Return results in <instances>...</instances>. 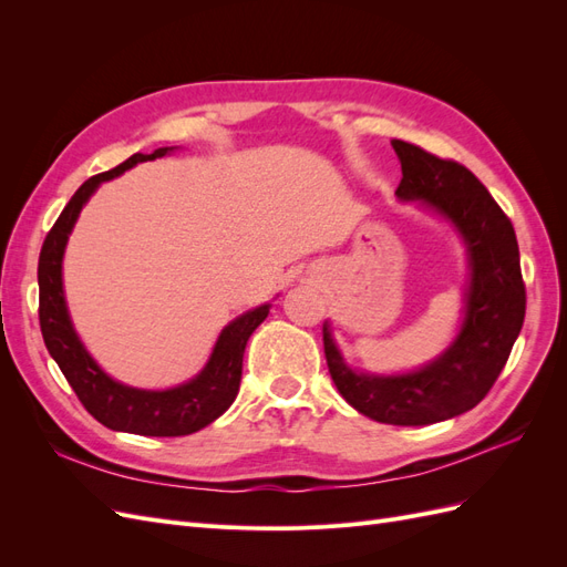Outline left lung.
Returning <instances> with one entry per match:
<instances>
[{
    "instance_id": "obj_1",
    "label": "left lung",
    "mask_w": 567,
    "mask_h": 567,
    "mask_svg": "<svg viewBox=\"0 0 567 567\" xmlns=\"http://www.w3.org/2000/svg\"><path fill=\"white\" fill-rule=\"evenodd\" d=\"M402 165L398 196L421 203L458 234L468 257L458 333L433 362L406 373L350 367L323 321L331 379L350 406L379 423L431 425L473 409L494 385L525 319L520 252L511 219L468 167L392 140Z\"/></svg>"
}]
</instances>
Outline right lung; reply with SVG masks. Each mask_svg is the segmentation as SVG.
<instances>
[{
    "instance_id": "1",
    "label": "right lung",
    "mask_w": 567,
    "mask_h": 567,
    "mask_svg": "<svg viewBox=\"0 0 567 567\" xmlns=\"http://www.w3.org/2000/svg\"><path fill=\"white\" fill-rule=\"evenodd\" d=\"M177 146H163L153 153H134L125 163L90 177L75 196L68 200L56 225L44 238L38 265L40 284V326L49 354L63 371L80 402L90 414L111 431L148 435V437H179L192 435L200 427L219 419L231 406L241 385L244 352L248 338L269 315V302L255 307L229 321L217 336L215 348L205 367L192 381L167 390H144L120 383L96 364V359L80 340L71 312H68L63 290V255L80 210L96 188L120 177L136 163L156 161L173 153Z\"/></svg>"
}]
</instances>
